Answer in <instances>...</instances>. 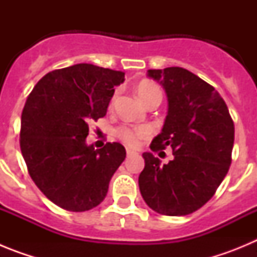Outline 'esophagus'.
<instances>
[{
	"mask_svg": "<svg viewBox=\"0 0 257 257\" xmlns=\"http://www.w3.org/2000/svg\"><path fill=\"white\" fill-rule=\"evenodd\" d=\"M126 153H127V156L130 157V156H133V154H135V152L133 151V149H130V148H127L126 149Z\"/></svg>",
	"mask_w": 257,
	"mask_h": 257,
	"instance_id": "34e87169",
	"label": "esophagus"
}]
</instances>
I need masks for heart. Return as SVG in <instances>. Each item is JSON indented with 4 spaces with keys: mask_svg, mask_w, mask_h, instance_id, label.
<instances>
[{
    "mask_svg": "<svg viewBox=\"0 0 257 257\" xmlns=\"http://www.w3.org/2000/svg\"><path fill=\"white\" fill-rule=\"evenodd\" d=\"M136 94L140 100L144 104L153 99H161L162 100V90H161L156 83L149 82V81H142L136 86ZM118 138L127 145L135 147L139 144V142L149 135V130L147 127H127L122 126L117 130Z\"/></svg>",
    "mask_w": 257,
    "mask_h": 257,
    "instance_id": "b5f03b06",
    "label": "heart"
}]
</instances>
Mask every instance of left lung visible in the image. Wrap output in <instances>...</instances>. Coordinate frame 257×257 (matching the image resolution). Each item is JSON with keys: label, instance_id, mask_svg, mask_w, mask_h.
<instances>
[{"label": "left lung", "instance_id": "8db88e82", "mask_svg": "<svg viewBox=\"0 0 257 257\" xmlns=\"http://www.w3.org/2000/svg\"><path fill=\"white\" fill-rule=\"evenodd\" d=\"M148 76L163 86L169 101L162 133L151 149L170 147L174 160L162 165L152 153H143L140 193L161 215H189L212 198L228 174L234 123L219 92L189 70L149 69Z\"/></svg>", "mask_w": 257, "mask_h": 257}]
</instances>
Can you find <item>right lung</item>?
Listing matches in <instances>:
<instances>
[{"mask_svg":"<svg viewBox=\"0 0 257 257\" xmlns=\"http://www.w3.org/2000/svg\"><path fill=\"white\" fill-rule=\"evenodd\" d=\"M119 70L76 64L52 70L33 87L22 113L20 151L32 180L56 206L73 212L100 205L126 158L119 143L86 144L88 124L106 114Z\"/></svg>","mask_w":257,"mask_h":257,"instance_id":"obj_1","label":"right lung"}]
</instances>
